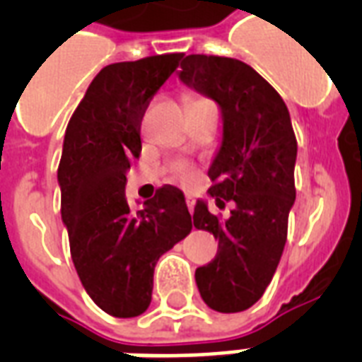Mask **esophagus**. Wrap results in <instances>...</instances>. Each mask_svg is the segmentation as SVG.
<instances>
[{
    "instance_id": "1",
    "label": "esophagus",
    "mask_w": 362,
    "mask_h": 362,
    "mask_svg": "<svg viewBox=\"0 0 362 362\" xmlns=\"http://www.w3.org/2000/svg\"><path fill=\"white\" fill-rule=\"evenodd\" d=\"M186 204H187V209H189V212H193V206H195V199H193L192 195H186Z\"/></svg>"
}]
</instances>
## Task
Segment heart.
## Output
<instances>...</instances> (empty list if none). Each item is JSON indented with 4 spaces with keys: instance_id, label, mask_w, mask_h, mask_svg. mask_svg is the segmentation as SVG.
<instances>
[{
    "instance_id": "1",
    "label": "heart",
    "mask_w": 362,
    "mask_h": 362,
    "mask_svg": "<svg viewBox=\"0 0 362 362\" xmlns=\"http://www.w3.org/2000/svg\"><path fill=\"white\" fill-rule=\"evenodd\" d=\"M193 99L201 98H197V95H187V101H193ZM176 178H178L182 184L189 186V184H193V182L197 180V170H195V167H192V165H180V167L176 169Z\"/></svg>"
}]
</instances>
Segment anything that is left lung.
Wrapping results in <instances>:
<instances>
[{
	"label": "left lung",
	"mask_w": 362,
	"mask_h": 362,
	"mask_svg": "<svg viewBox=\"0 0 362 362\" xmlns=\"http://www.w3.org/2000/svg\"><path fill=\"white\" fill-rule=\"evenodd\" d=\"M180 81L220 105L223 141L209 169L218 206L233 203L227 220L199 201L193 226L218 238V253L195 270L210 308L242 312L263 297L287 240L295 203L297 139L284 99L240 59L189 54Z\"/></svg>",
	"instance_id": "obj_1"
}]
</instances>
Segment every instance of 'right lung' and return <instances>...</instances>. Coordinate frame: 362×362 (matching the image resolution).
<instances>
[{"mask_svg":"<svg viewBox=\"0 0 362 362\" xmlns=\"http://www.w3.org/2000/svg\"><path fill=\"white\" fill-rule=\"evenodd\" d=\"M182 56L158 54L103 67L65 129L58 182L71 257L93 303L115 317L146 312L158 259L193 227L176 187H159L139 212L124 193L125 173L142 150V116Z\"/></svg>","mask_w":362,"mask_h":362,"instance_id":"add662e5","label":"right lung"}]
</instances>
